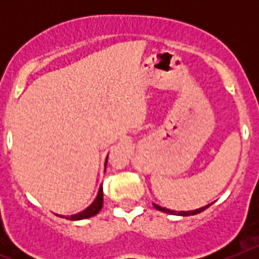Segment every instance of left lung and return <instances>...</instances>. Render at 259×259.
<instances>
[{"label": "left lung", "mask_w": 259, "mask_h": 259, "mask_svg": "<svg viewBox=\"0 0 259 259\" xmlns=\"http://www.w3.org/2000/svg\"><path fill=\"white\" fill-rule=\"evenodd\" d=\"M153 205H154V207L157 210H159V211L167 212V214L182 215V217H189V215H196V214H198V212H202L203 210H206L207 207L210 206V205H212V202L209 203V205H206V206H202V207H200V209H196V210H189V211H176V210H170V209H166V207L159 206V205H157V203H153Z\"/></svg>", "instance_id": "8db88e82"}]
</instances>
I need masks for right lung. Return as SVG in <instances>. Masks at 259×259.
<instances>
[{
	"instance_id": "1",
	"label": "right lung",
	"mask_w": 259,
	"mask_h": 259,
	"mask_svg": "<svg viewBox=\"0 0 259 259\" xmlns=\"http://www.w3.org/2000/svg\"><path fill=\"white\" fill-rule=\"evenodd\" d=\"M107 164V158H106V162H105V167ZM102 205H104V192H102V185L98 189V193L96 196L95 201H93L91 205H89L87 209H84L83 211L77 212V214L74 215H68L66 217V219H70V221H81V219H88L91 217H95L96 214L100 212V210L102 209ZM58 217H63V215H58Z\"/></svg>"
}]
</instances>
